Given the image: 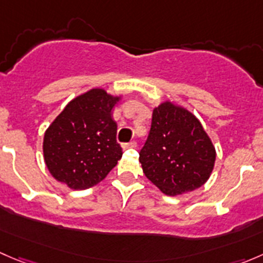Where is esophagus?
I'll list each match as a JSON object with an SVG mask.
<instances>
[{"label": "esophagus", "instance_id": "1", "mask_svg": "<svg viewBox=\"0 0 263 263\" xmlns=\"http://www.w3.org/2000/svg\"><path fill=\"white\" fill-rule=\"evenodd\" d=\"M136 146H137V144L135 141H131V142H128V144L122 145V147H123L124 150H126V148H135Z\"/></svg>", "mask_w": 263, "mask_h": 263}]
</instances>
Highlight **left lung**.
I'll return each mask as SVG.
<instances>
[{
	"mask_svg": "<svg viewBox=\"0 0 263 263\" xmlns=\"http://www.w3.org/2000/svg\"><path fill=\"white\" fill-rule=\"evenodd\" d=\"M140 163L146 178L164 195L195 191L210 178L216 150L200 119L171 100L153 109V119Z\"/></svg>",
	"mask_w": 263,
	"mask_h": 263,
	"instance_id": "1",
	"label": "left lung"
}]
</instances>
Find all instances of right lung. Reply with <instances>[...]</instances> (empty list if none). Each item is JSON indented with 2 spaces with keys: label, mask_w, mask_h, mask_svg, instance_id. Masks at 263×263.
<instances>
[{
  "label": "right lung",
  "mask_w": 263,
  "mask_h": 263,
  "mask_svg": "<svg viewBox=\"0 0 263 263\" xmlns=\"http://www.w3.org/2000/svg\"><path fill=\"white\" fill-rule=\"evenodd\" d=\"M124 95L92 87L73 98L44 132L43 158L50 176L71 190L102 182L122 158L113 108Z\"/></svg>",
  "instance_id": "1"
}]
</instances>
